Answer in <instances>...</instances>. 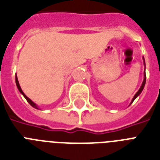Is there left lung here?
<instances>
[{
    "label": "left lung",
    "mask_w": 160,
    "mask_h": 160,
    "mask_svg": "<svg viewBox=\"0 0 160 160\" xmlns=\"http://www.w3.org/2000/svg\"><path fill=\"white\" fill-rule=\"evenodd\" d=\"M144 64H145V60H144ZM145 80H146V76H145V78H144L143 83H142V84H141V88H140V89H139V90H138V92H137V93H136V94H135L134 98H133V99H132V102H131V103H132V102H133V101H134L135 99H136V97H137V96L140 95V93H141V92H142V90H143V89H144V87H145Z\"/></svg>",
    "instance_id": "1"
}]
</instances>
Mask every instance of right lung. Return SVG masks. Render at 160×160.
Here are the masks:
<instances>
[{
  "mask_svg": "<svg viewBox=\"0 0 160 160\" xmlns=\"http://www.w3.org/2000/svg\"><path fill=\"white\" fill-rule=\"evenodd\" d=\"M15 82H16V85H17V87H18V89H19V92H20V93H21L22 94H23V95H24V97L26 98V100L28 101V103H29V104H30L31 106H32V107H33V108H37V109H38L37 105L35 104L34 102H33V101L31 100V99H29V98H28V97H27V96L25 95V94H24V92L22 91L21 88H20V86H19V81H18V79H17V76H15Z\"/></svg>",
  "mask_w": 160,
  "mask_h": 160,
  "instance_id": "1",
  "label": "right lung"
}]
</instances>
